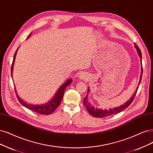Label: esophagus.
Listing matches in <instances>:
<instances>
[{"instance_id":"1","label":"esophagus","mask_w":153,"mask_h":153,"mask_svg":"<svg viewBox=\"0 0 153 153\" xmlns=\"http://www.w3.org/2000/svg\"><path fill=\"white\" fill-rule=\"evenodd\" d=\"M79 79L81 80H87L89 79V76L86 72H82L79 76Z\"/></svg>"}]
</instances>
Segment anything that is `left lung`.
<instances>
[{"label":"left lung","instance_id":"1","mask_svg":"<svg viewBox=\"0 0 153 153\" xmlns=\"http://www.w3.org/2000/svg\"><path fill=\"white\" fill-rule=\"evenodd\" d=\"M134 46L137 50V52L138 53V55H139L140 59L141 65H142V60H141V58H142V54H141V52H140V49L139 48V47H137V45L136 44H134ZM142 76H143V65H142V67H141V73H140L139 84L140 83L141 79H142ZM137 89H138V88L136 89V91H135L134 95L132 96V97H131V98H130V100H128L126 103H125L123 105H122L118 106V107H115V108H110L109 110H102V109L95 108L94 106H92L91 104H90L88 102V94L86 95V97L84 98V105L88 111L93 117H98V118H103V117H108V116H110V115H112L118 114V113H119L121 111H122L123 110L127 108V107L131 104V103L132 102V101L134 100V99L135 98V94H136ZM89 92V89L88 88V93Z\"/></svg>","mask_w":153,"mask_h":153}]
</instances>
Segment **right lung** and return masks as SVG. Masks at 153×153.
<instances>
[{"mask_svg":"<svg viewBox=\"0 0 153 153\" xmlns=\"http://www.w3.org/2000/svg\"><path fill=\"white\" fill-rule=\"evenodd\" d=\"M31 35V33L30 34V35H29V36H27V38L30 37ZM18 49H19V48L17 49V50L16 51V52L14 53L12 66H11V76H12V77H13V71L14 63L15 59H16V53H17V52H18ZM72 79H69V80L66 81L59 88L57 91H56V93L54 94V96L53 97V98H52V100H50L48 101V102L45 103V104L31 105V104H30V103H27L26 102H25L24 100H22L19 97L18 93H17V92H16V96H17V98H18V99L19 102L21 103V104L22 105H23L24 106H25L26 108H28L30 110L35 111L36 113H38V114H43V115H49V114H52V113L56 110V108L59 106L62 98H63V97H64L65 89L67 88V86L70 85V84L72 82Z\"/></svg>","mask_w":153,"mask_h":153,"instance_id":"obj_1","label":"right lung"}]
</instances>
